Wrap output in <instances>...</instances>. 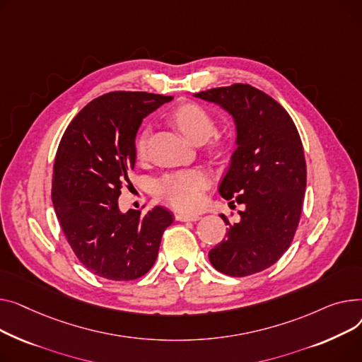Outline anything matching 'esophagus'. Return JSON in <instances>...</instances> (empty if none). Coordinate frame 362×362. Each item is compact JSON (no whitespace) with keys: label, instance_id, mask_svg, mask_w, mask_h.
<instances>
[{"label":"esophagus","instance_id":"obj_1","mask_svg":"<svg viewBox=\"0 0 362 362\" xmlns=\"http://www.w3.org/2000/svg\"><path fill=\"white\" fill-rule=\"evenodd\" d=\"M175 219L180 221V222H196V221L200 219V216H199V215H194V214H191V215L178 214V215H175Z\"/></svg>","mask_w":362,"mask_h":362}]
</instances>
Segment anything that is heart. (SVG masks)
<instances>
[{
    "label": "heart",
    "mask_w": 362,
    "mask_h": 362,
    "mask_svg": "<svg viewBox=\"0 0 362 362\" xmlns=\"http://www.w3.org/2000/svg\"><path fill=\"white\" fill-rule=\"evenodd\" d=\"M173 119L181 133L193 143L206 141L215 130V122L210 114L197 103H182L173 112ZM147 130L141 132L136 140L139 156L146 155ZM226 140L222 137L209 139L211 152H222L226 148ZM207 185V175L199 169H188L169 174L156 182V194L177 210H193L202 202V191Z\"/></svg>",
    "instance_id": "b5f03b06"
}]
</instances>
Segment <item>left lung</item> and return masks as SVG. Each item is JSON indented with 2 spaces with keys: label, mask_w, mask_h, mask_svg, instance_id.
I'll return each mask as SVG.
<instances>
[{
  "label": "left lung",
  "mask_w": 362,
  "mask_h": 362,
  "mask_svg": "<svg viewBox=\"0 0 362 362\" xmlns=\"http://www.w3.org/2000/svg\"><path fill=\"white\" fill-rule=\"evenodd\" d=\"M228 111L237 125V148L219 193L245 206L241 221L209 251L210 263L229 276H250L278 262L298 228L307 166L298 130L273 98L237 83L194 95ZM233 203V202H232Z\"/></svg>",
  "instance_id": "1"
}]
</instances>
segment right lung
Wrapping results in <instances>:
<instances>
[{"label": "right lung", "instance_id": "obj_1", "mask_svg": "<svg viewBox=\"0 0 362 362\" xmlns=\"http://www.w3.org/2000/svg\"><path fill=\"white\" fill-rule=\"evenodd\" d=\"M173 96L111 92L88 103L64 133L52 174V203L77 259L110 281H133L155 264L171 211L155 206L122 214L121 187L136 163L146 115Z\"/></svg>", "mask_w": 362, "mask_h": 362}]
</instances>
